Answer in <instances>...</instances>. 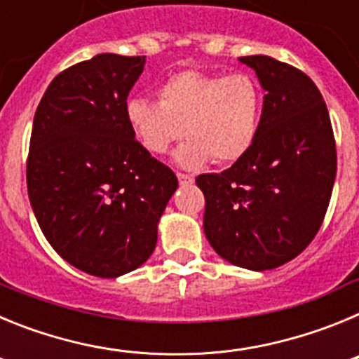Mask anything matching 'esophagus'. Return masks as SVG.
<instances>
[{"label":"esophagus","mask_w":359,"mask_h":359,"mask_svg":"<svg viewBox=\"0 0 359 359\" xmlns=\"http://www.w3.org/2000/svg\"><path fill=\"white\" fill-rule=\"evenodd\" d=\"M177 182H180V185H192V182H194V177L190 176V174L177 172Z\"/></svg>","instance_id":"esophagus-1"}]
</instances>
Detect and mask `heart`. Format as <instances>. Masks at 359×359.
I'll return each instance as SVG.
<instances>
[{"label":"heart","mask_w":359,"mask_h":359,"mask_svg":"<svg viewBox=\"0 0 359 359\" xmlns=\"http://www.w3.org/2000/svg\"><path fill=\"white\" fill-rule=\"evenodd\" d=\"M160 102L133 97L126 104L129 128L152 154L189 136L177 149V163L198 169L214 160L233 163L250 151L259 133L262 93L248 73L183 69L160 86Z\"/></svg>","instance_id":"obj_1"}]
</instances>
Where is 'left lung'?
I'll return each instance as SVG.
<instances>
[{
    "mask_svg": "<svg viewBox=\"0 0 359 359\" xmlns=\"http://www.w3.org/2000/svg\"><path fill=\"white\" fill-rule=\"evenodd\" d=\"M266 90L250 151L221 174L196 177L203 228L224 261L264 271L304 252L323 223L336 177L331 118L316 84L268 55L239 57Z\"/></svg>",
    "mask_w": 359,
    "mask_h": 359,
    "instance_id": "left-lung-1",
    "label": "left lung"
}]
</instances>
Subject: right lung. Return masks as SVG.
<instances>
[{"label":"right lung","instance_id":"add662e5","mask_svg":"<svg viewBox=\"0 0 359 359\" xmlns=\"http://www.w3.org/2000/svg\"><path fill=\"white\" fill-rule=\"evenodd\" d=\"M145 57L98 53L50 82L27 160L32 210L53 250L84 273L115 278L147 261L177 189L126 118Z\"/></svg>","mask_w":359,"mask_h":359}]
</instances>
